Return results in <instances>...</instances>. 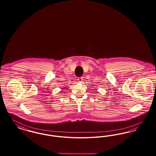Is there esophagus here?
Listing matches in <instances>:
<instances>
[{
  "mask_svg": "<svg viewBox=\"0 0 156 156\" xmlns=\"http://www.w3.org/2000/svg\"><path fill=\"white\" fill-rule=\"evenodd\" d=\"M78 82H82L83 80V78H82V77H80V78H78Z\"/></svg>",
  "mask_w": 156,
  "mask_h": 156,
  "instance_id": "34e87169",
  "label": "esophagus"
}]
</instances>
